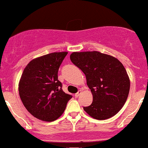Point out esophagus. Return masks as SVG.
Here are the masks:
<instances>
[{
  "instance_id": "1",
  "label": "esophagus",
  "mask_w": 148,
  "mask_h": 148,
  "mask_svg": "<svg viewBox=\"0 0 148 148\" xmlns=\"http://www.w3.org/2000/svg\"><path fill=\"white\" fill-rule=\"evenodd\" d=\"M81 92H82L81 90H79V91H78L77 92L76 94H75V95H74V96H75V97H76V98H77L78 96H79V95H80V94H81Z\"/></svg>"
}]
</instances>
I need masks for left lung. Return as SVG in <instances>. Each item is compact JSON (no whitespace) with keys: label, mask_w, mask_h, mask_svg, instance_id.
<instances>
[{"label":"left lung","mask_w":148,"mask_h":148,"mask_svg":"<svg viewBox=\"0 0 148 148\" xmlns=\"http://www.w3.org/2000/svg\"><path fill=\"white\" fill-rule=\"evenodd\" d=\"M71 61L81 69L92 94V102L84 109L96 120L110 118L122 108L129 95L130 80L118 59L98 51L74 52Z\"/></svg>","instance_id":"left-lung-1"}]
</instances>
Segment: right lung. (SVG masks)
<instances>
[{
    "label": "right lung",
    "mask_w": 148,
    "mask_h": 148,
    "mask_svg": "<svg viewBox=\"0 0 148 148\" xmlns=\"http://www.w3.org/2000/svg\"><path fill=\"white\" fill-rule=\"evenodd\" d=\"M67 52L52 53L32 59L18 83L22 103L30 114L43 121L59 118L72 98L62 89L58 71Z\"/></svg>",
    "instance_id": "obj_1"
}]
</instances>
